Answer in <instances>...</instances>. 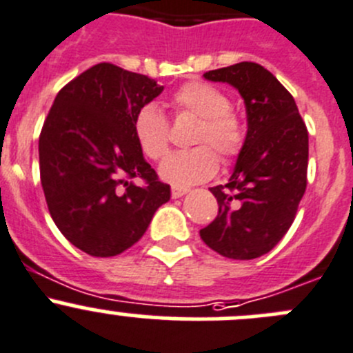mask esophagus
Wrapping results in <instances>:
<instances>
[{"label":"esophagus","instance_id":"1","mask_svg":"<svg viewBox=\"0 0 353 353\" xmlns=\"http://www.w3.org/2000/svg\"><path fill=\"white\" fill-rule=\"evenodd\" d=\"M186 193H188L186 188H177V186H174L172 191H170L172 198H181V196H184V194H186Z\"/></svg>","mask_w":353,"mask_h":353}]
</instances>
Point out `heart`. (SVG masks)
Returning a JSON list of instances; mask_svg holds the SVG:
<instances>
[{
    "mask_svg": "<svg viewBox=\"0 0 353 353\" xmlns=\"http://www.w3.org/2000/svg\"><path fill=\"white\" fill-rule=\"evenodd\" d=\"M177 115L198 117L191 143L193 148L176 152L163 160L160 176L174 186H191L210 179L219 169V157L231 163L246 145V125L231 107L228 93L203 81H190L170 98ZM132 134L143 155L160 160L170 145V124L157 105L146 103L132 117Z\"/></svg>",
    "mask_w": 353,
    "mask_h": 353,
    "instance_id": "b5f03b06",
    "label": "heart"
}]
</instances>
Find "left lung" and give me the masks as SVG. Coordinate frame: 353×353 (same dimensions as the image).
Segmentation results:
<instances>
[{
    "label": "left lung",
    "instance_id": "left-lung-1",
    "mask_svg": "<svg viewBox=\"0 0 353 353\" xmlns=\"http://www.w3.org/2000/svg\"><path fill=\"white\" fill-rule=\"evenodd\" d=\"M203 75L239 91L248 132L229 183L210 188L219 212L200 236L219 255L252 260L271 252L295 221L307 188L309 132L290 91L262 65L239 61Z\"/></svg>",
    "mask_w": 353,
    "mask_h": 353
}]
</instances>
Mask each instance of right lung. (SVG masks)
I'll list each match as a JSON object with an SVG mask.
<instances>
[{
	"label": "right lung",
	"instance_id": "obj_1",
	"mask_svg": "<svg viewBox=\"0 0 353 353\" xmlns=\"http://www.w3.org/2000/svg\"><path fill=\"white\" fill-rule=\"evenodd\" d=\"M162 90L148 75L103 61L65 84L48 112L39 134L41 186L57 228L88 255L131 248L169 201L170 186L159 181L132 134L134 114Z\"/></svg>",
	"mask_w": 353,
	"mask_h": 353
}]
</instances>
